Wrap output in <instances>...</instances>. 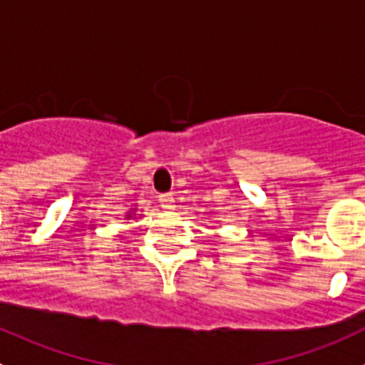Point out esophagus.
I'll return each instance as SVG.
<instances>
[{
  "label": "esophagus",
  "instance_id": "obj_1",
  "mask_svg": "<svg viewBox=\"0 0 365 365\" xmlns=\"http://www.w3.org/2000/svg\"><path fill=\"white\" fill-rule=\"evenodd\" d=\"M160 203H162L165 211H173L175 209V198H173V195H162L160 196Z\"/></svg>",
  "mask_w": 365,
  "mask_h": 365
}]
</instances>
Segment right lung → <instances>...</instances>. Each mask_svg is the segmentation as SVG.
<instances>
[{
  "label": "right lung",
  "instance_id": "right-lung-1",
  "mask_svg": "<svg viewBox=\"0 0 365 365\" xmlns=\"http://www.w3.org/2000/svg\"><path fill=\"white\" fill-rule=\"evenodd\" d=\"M133 216H136V209H133V211H129V212H127V216H125V218H127V220H130V218H133Z\"/></svg>",
  "mask_w": 365,
  "mask_h": 365
}]
</instances>
